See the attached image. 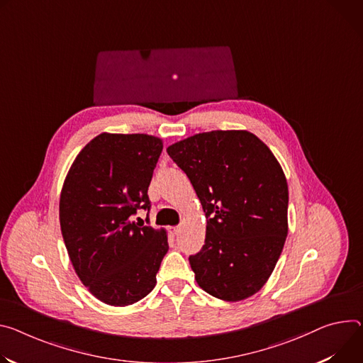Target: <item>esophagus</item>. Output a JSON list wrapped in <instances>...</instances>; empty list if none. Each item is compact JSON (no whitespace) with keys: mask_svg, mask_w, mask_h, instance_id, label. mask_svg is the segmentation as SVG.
<instances>
[{"mask_svg":"<svg viewBox=\"0 0 363 363\" xmlns=\"http://www.w3.org/2000/svg\"><path fill=\"white\" fill-rule=\"evenodd\" d=\"M171 232H172V235H174V236L179 235V233H181V225H175V227H171Z\"/></svg>","mask_w":363,"mask_h":363,"instance_id":"1","label":"esophagus"}]
</instances>
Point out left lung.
I'll return each mask as SVG.
<instances>
[{
  "mask_svg": "<svg viewBox=\"0 0 363 363\" xmlns=\"http://www.w3.org/2000/svg\"><path fill=\"white\" fill-rule=\"evenodd\" d=\"M206 217V243L189 256L195 281L218 300L249 298L267 284L288 235V184L271 149L247 130H213L167 149Z\"/></svg>",
  "mask_w": 363,
  "mask_h": 363,
  "instance_id": "8db88e82",
  "label": "left lung"
}]
</instances>
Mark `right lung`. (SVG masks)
Returning a JSON list of instances; mask_svg holds the SVG:
<instances>
[{
	"instance_id": "add662e5",
	"label": "right lung",
	"mask_w": 363,
	"mask_h": 363,
	"mask_svg": "<svg viewBox=\"0 0 363 363\" xmlns=\"http://www.w3.org/2000/svg\"><path fill=\"white\" fill-rule=\"evenodd\" d=\"M162 149L156 136L101 133L63 181V242L78 278L104 304L125 307L145 298L169 249L167 230L133 221L138 208L150 207L147 188Z\"/></svg>"
}]
</instances>
